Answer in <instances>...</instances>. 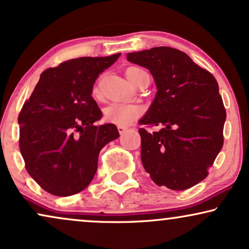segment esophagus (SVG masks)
Instances as JSON below:
<instances>
[{
    "mask_svg": "<svg viewBox=\"0 0 249 249\" xmlns=\"http://www.w3.org/2000/svg\"><path fill=\"white\" fill-rule=\"evenodd\" d=\"M118 130H119L120 135H124V134L125 133V131H127V128L124 127V125H119V127H118Z\"/></svg>",
    "mask_w": 249,
    "mask_h": 249,
    "instance_id": "1",
    "label": "esophagus"
}]
</instances>
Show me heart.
Masks as SVG:
<instances>
[{
	"instance_id": "1",
	"label": "heart",
	"mask_w": 249,
	"mask_h": 249,
	"mask_svg": "<svg viewBox=\"0 0 249 249\" xmlns=\"http://www.w3.org/2000/svg\"><path fill=\"white\" fill-rule=\"evenodd\" d=\"M143 71L139 68H129L125 71L128 81L133 84L137 73ZM94 93H98V89L94 90ZM141 114V108L136 105H130V104L124 103H113L109 106H107L104 110V118L107 122H110L113 124L118 125H129L131 122H134L137 119V116Z\"/></svg>"
}]
</instances>
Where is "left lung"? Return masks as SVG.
<instances>
[{"instance_id": "obj_1", "label": "left lung", "mask_w": 249, "mask_h": 249, "mask_svg": "<svg viewBox=\"0 0 249 249\" xmlns=\"http://www.w3.org/2000/svg\"><path fill=\"white\" fill-rule=\"evenodd\" d=\"M127 60L150 71L157 93L140 129L144 170L153 182L183 190L201 182L223 148L226 112L218 83L183 52L171 47L127 54Z\"/></svg>"}]
</instances>
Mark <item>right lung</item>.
<instances>
[{
  "label": "right lung",
  "instance_id": "1",
  "mask_svg": "<svg viewBox=\"0 0 249 249\" xmlns=\"http://www.w3.org/2000/svg\"><path fill=\"white\" fill-rule=\"evenodd\" d=\"M120 55L78 57L45 70L20 110L19 148L26 171L52 195L87 188L100 150L120 136L115 124H94L103 113L92 98L99 73Z\"/></svg>",
  "mask_w": 249,
  "mask_h": 249
}]
</instances>
